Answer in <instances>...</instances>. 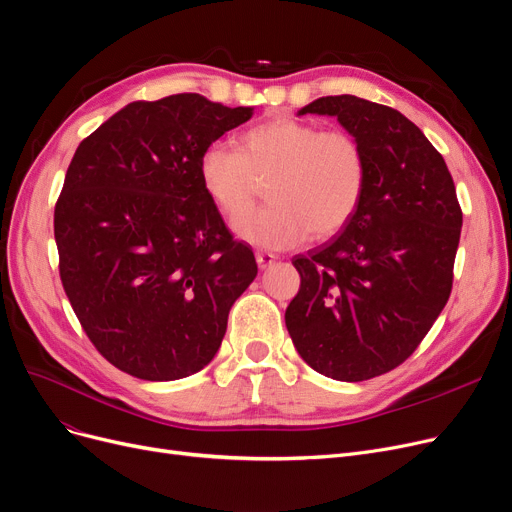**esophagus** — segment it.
<instances>
[{"mask_svg": "<svg viewBox=\"0 0 512 512\" xmlns=\"http://www.w3.org/2000/svg\"><path fill=\"white\" fill-rule=\"evenodd\" d=\"M255 259H257V265H259V270H267V267H270L274 261H276V255H272V253H257L255 255Z\"/></svg>", "mask_w": 512, "mask_h": 512, "instance_id": "1", "label": "esophagus"}]
</instances>
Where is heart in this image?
Segmentation results:
<instances>
[{
    "label": "heart",
    "mask_w": 512,
    "mask_h": 512,
    "mask_svg": "<svg viewBox=\"0 0 512 512\" xmlns=\"http://www.w3.org/2000/svg\"><path fill=\"white\" fill-rule=\"evenodd\" d=\"M270 179L271 205L249 216L256 180ZM199 180L240 240L259 249H290L309 238H330L355 215L365 188V155L346 130L288 116L251 126L238 151L211 145L199 159Z\"/></svg>",
    "instance_id": "obj_1"
}]
</instances>
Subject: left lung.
<instances>
[{"mask_svg":"<svg viewBox=\"0 0 512 512\" xmlns=\"http://www.w3.org/2000/svg\"><path fill=\"white\" fill-rule=\"evenodd\" d=\"M365 155L361 203L340 234L297 255L301 288L286 328L303 361L363 382L413 355L452 288L463 213L444 157L400 112L355 95L319 97Z\"/></svg>","mask_w":512,"mask_h":512,"instance_id":"1","label":"left lung"}]
</instances>
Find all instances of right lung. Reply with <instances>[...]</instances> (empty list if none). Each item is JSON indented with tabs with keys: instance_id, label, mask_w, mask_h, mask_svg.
Masks as SVG:
<instances>
[{
	"instance_id": "add662e5",
	"label": "right lung",
	"mask_w": 512,
	"mask_h": 512,
	"mask_svg": "<svg viewBox=\"0 0 512 512\" xmlns=\"http://www.w3.org/2000/svg\"><path fill=\"white\" fill-rule=\"evenodd\" d=\"M251 116L199 93L134 101L70 161L53 215L60 278L97 351L134 378L201 371L257 276L199 180L203 151Z\"/></svg>"
}]
</instances>
